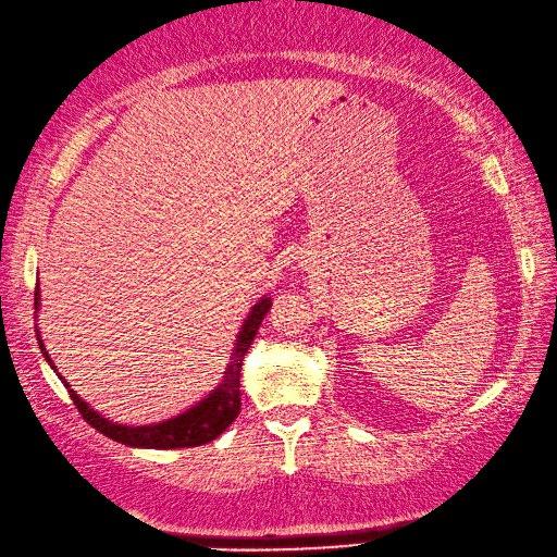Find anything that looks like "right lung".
<instances>
[{
  "mask_svg": "<svg viewBox=\"0 0 557 557\" xmlns=\"http://www.w3.org/2000/svg\"><path fill=\"white\" fill-rule=\"evenodd\" d=\"M40 300V293L36 288V305ZM271 310V298H262L259 300L252 312L247 314V320L237 334V344L233 350L231 366L228 370L223 372V382L219 384V389H213L207 399L199 401L197 406H191L189 411H185L183 416L170 418L165 423L158 425H139V428H129V425H117L110 423L108 418L98 416L94 408H90L86 401L78 399V394L74 389H70V384L64 382V387L70 389V396L74 406L78 408V413L84 416V421L88 425H94L98 433H103L106 437L122 442V445L129 447H151V449H180V447H199L207 445V442L219 437L225 428H228L237 413H240V370H243V358L252 346L257 329L262 324L264 314ZM38 344L42 356L48 358V362L52 366V360L45 350L40 334H38ZM54 368V366H52Z\"/></svg>",
  "mask_w": 557,
  "mask_h": 557,
  "instance_id": "obj_1",
  "label": "right lung"
}]
</instances>
